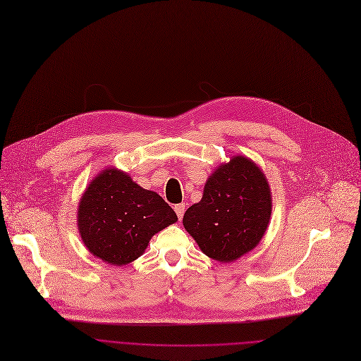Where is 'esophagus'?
Here are the masks:
<instances>
[{
	"mask_svg": "<svg viewBox=\"0 0 361 361\" xmlns=\"http://www.w3.org/2000/svg\"><path fill=\"white\" fill-rule=\"evenodd\" d=\"M174 210H176V213H177L178 219L181 220V219H183V216H184V212H185V204H184V203L177 204V206H174Z\"/></svg>",
	"mask_w": 361,
	"mask_h": 361,
	"instance_id": "34e87169",
	"label": "esophagus"
}]
</instances>
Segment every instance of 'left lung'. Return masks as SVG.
Instances as JSON below:
<instances>
[{
	"label": "left lung",
	"mask_w": 361,
	"mask_h": 361,
	"mask_svg": "<svg viewBox=\"0 0 361 361\" xmlns=\"http://www.w3.org/2000/svg\"><path fill=\"white\" fill-rule=\"evenodd\" d=\"M268 180L256 164L232 157L207 178L203 197L187 209L184 228L209 257L227 264L256 247L272 213Z\"/></svg>",
	"instance_id": "8db88e82"
}]
</instances>
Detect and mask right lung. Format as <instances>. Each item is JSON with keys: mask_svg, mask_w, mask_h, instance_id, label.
I'll return each mask as SVG.
<instances>
[{"mask_svg": "<svg viewBox=\"0 0 361 361\" xmlns=\"http://www.w3.org/2000/svg\"><path fill=\"white\" fill-rule=\"evenodd\" d=\"M176 221L177 214L161 195L114 167L90 181L78 209V228L85 246L116 267L138 259L151 238Z\"/></svg>", "mask_w": 361, "mask_h": 361, "instance_id": "add662e5", "label": "right lung"}]
</instances>
